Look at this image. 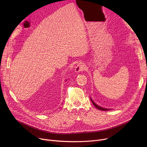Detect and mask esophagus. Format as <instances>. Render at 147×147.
<instances>
[{
    "label": "esophagus",
    "mask_w": 147,
    "mask_h": 147,
    "mask_svg": "<svg viewBox=\"0 0 147 147\" xmlns=\"http://www.w3.org/2000/svg\"><path fill=\"white\" fill-rule=\"evenodd\" d=\"M85 69H86V67H85L84 64L82 63H80L76 67L75 71H76V73H80L81 71H84Z\"/></svg>",
    "instance_id": "1"
}]
</instances>
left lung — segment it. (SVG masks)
<instances>
[{
    "label": "left lung",
    "mask_w": 147,
    "mask_h": 147,
    "mask_svg": "<svg viewBox=\"0 0 147 147\" xmlns=\"http://www.w3.org/2000/svg\"><path fill=\"white\" fill-rule=\"evenodd\" d=\"M90 99H91V101H92V103H93V104L94 105V106L96 108V109H98V110H102V111H109V110H110V109H105V108H103V107H100V106H99V105H98L97 104H96L94 102V101L93 100H92L91 98H90Z\"/></svg>",
    "instance_id": "left-lung-1"
}]
</instances>
